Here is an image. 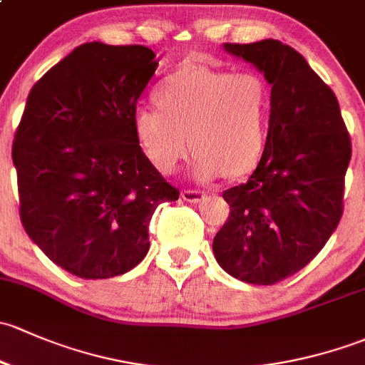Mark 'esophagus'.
Wrapping results in <instances>:
<instances>
[{"instance_id":"esophagus-1","label":"esophagus","mask_w":365,"mask_h":365,"mask_svg":"<svg viewBox=\"0 0 365 365\" xmlns=\"http://www.w3.org/2000/svg\"><path fill=\"white\" fill-rule=\"evenodd\" d=\"M181 198L186 202H191V204H198L205 198V191L202 190H184L181 193Z\"/></svg>"}]
</instances>
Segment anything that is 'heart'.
<instances>
[{
	"instance_id": "obj_1",
	"label": "heart",
	"mask_w": 365,
	"mask_h": 365,
	"mask_svg": "<svg viewBox=\"0 0 365 365\" xmlns=\"http://www.w3.org/2000/svg\"><path fill=\"white\" fill-rule=\"evenodd\" d=\"M156 107L133 112V133L149 163L172 174L191 149L200 181L247 174L267 144L270 89L251 70L182 68L155 91Z\"/></svg>"
}]
</instances>
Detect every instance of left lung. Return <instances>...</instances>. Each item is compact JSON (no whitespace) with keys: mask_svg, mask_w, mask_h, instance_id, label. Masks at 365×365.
Listing matches in <instances>:
<instances>
[{"mask_svg":"<svg viewBox=\"0 0 365 365\" xmlns=\"http://www.w3.org/2000/svg\"><path fill=\"white\" fill-rule=\"evenodd\" d=\"M264 71L270 91L267 144L244 184L228 187V220L212 242L230 276L274 284L322 251L343 216L351 140L332 89L279 40L225 43Z\"/></svg>","mask_w":365,"mask_h":365,"instance_id":"8db88e82","label":"left lung"}]
</instances>
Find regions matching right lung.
Returning <instances> with one entry per match:
<instances>
[{
	"instance_id": "1",
	"label": "right lung",
	"mask_w": 365,
	"mask_h": 365,
	"mask_svg": "<svg viewBox=\"0 0 365 365\" xmlns=\"http://www.w3.org/2000/svg\"><path fill=\"white\" fill-rule=\"evenodd\" d=\"M144 45H78L29 91L15 131L29 239L82 279L121 276L149 251V221L179 190L138 148L133 112L155 75Z\"/></svg>"
}]
</instances>
